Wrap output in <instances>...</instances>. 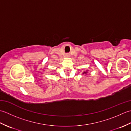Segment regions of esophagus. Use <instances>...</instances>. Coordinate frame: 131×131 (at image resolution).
I'll list each match as a JSON object with an SVG mask.
<instances>
[{
    "label": "esophagus",
    "mask_w": 131,
    "mask_h": 131,
    "mask_svg": "<svg viewBox=\"0 0 131 131\" xmlns=\"http://www.w3.org/2000/svg\"><path fill=\"white\" fill-rule=\"evenodd\" d=\"M65 56L66 57H70V54L69 53H66V55H65Z\"/></svg>",
    "instance_id": "1"
}]
</instances>
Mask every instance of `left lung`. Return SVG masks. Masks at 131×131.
<instances>
[{
  "instance_id": "left-lung-1",
  "label": "left lung",
  "mask_w": 131,
  "mask_h": 131,
  "mask_svg": "<svg viewBox=\"0 0 131 131\" xmlns=\"http://www.w3.org/2000/svg\"><path fill=\"white\" fill-rule=\"evenodd\" d=\"M87 71H85V72L84 71V73H83V74H87Z\"/></svg>"
}]
</instances>
